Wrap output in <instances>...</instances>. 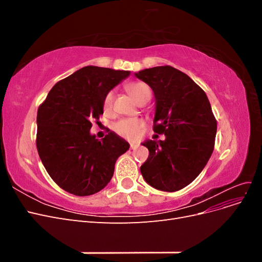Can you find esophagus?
I'll use <instances>...</instances> for the list:
<instances>
[{"instance_id": "1", "label": "esophagus", "mask_w": 262, "mask_h": 262, "mask_svg": "<svg viewBox=\"0 0 262 262\" xmlns=\"http://www.w3.org/2000/svg\"><path fill=\"white\" fill-rule=\"evenodd\" d=\"M138 146H139V144H137V143H131L130 144V148L131 149H136Z\"/></svg>"}]
</instances>
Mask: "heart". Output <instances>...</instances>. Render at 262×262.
Returning a JSON list of instances; mask_svg holds the SVG:
<instances>
[{"instance_id": "obj_1", "label": "heart", "mask_w": 262, "mask_h": 262, "mask_svg": "<svg viewBox=\"0 0 262 262\" xmlns=\"http://www.w3.org/2000/svg\"><path fill=\"white\" fill-rule=\"evenodd\" d=\"M126 91L129 92L130 96L137 102L147 94H150L149 87L143 82H132L125 86ZM114 101V92L110 91L106 94L104 98V109L106 112H109L113 107ZM144 126V121L138 118H128L121 119L115 123L114 130L119 136H121L126 139H134L138 137L139 132Z\"/></svg>"}]
</instances>
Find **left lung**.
Instances as JSON below:
<instances>
[{
  "mask_svg": "<svg viewBox=\"0 0 262 262\" xmlns=\"http://www.w3.org/2000/svg\"><path fill=\"white\" fill-rule=\"evenodd\" d=\"M154 92L153 130L165 140H146L148 158L141 173L149 186L173 192L199 176L214 149L216 120L204 91L181 71L155 67L139 71Z\"/></svg>",
  "mask_w": 262,
  "mask_h": 262,
  "instance_id": "8db88e82",
  "label": "left lung"
}]
</instances>
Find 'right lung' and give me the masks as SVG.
<instances>
[{"label":"right lung","mask_w":262,"mask_h":262,"mask_svg":"<svg viewBox=\"0 0 262 262\" xmlns=\"http://www.w3.org/2000/svg\"><path fill=\"white\" fill-rule=\"evenodd\" d=\"M130 71L89 66L55 84L37 113L36 145L50 177L74 195H91L113 178L118 157L130 145L115 132L97 140L92 120L104 114V98Z\"/></svg>","instance_id":"add662e5"}]
</instances>
